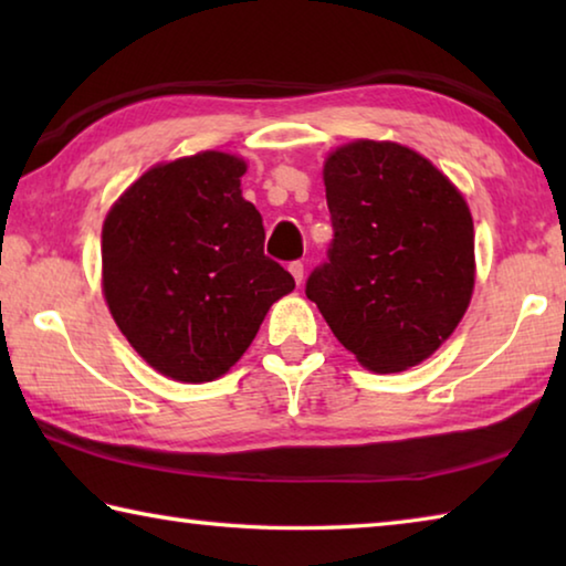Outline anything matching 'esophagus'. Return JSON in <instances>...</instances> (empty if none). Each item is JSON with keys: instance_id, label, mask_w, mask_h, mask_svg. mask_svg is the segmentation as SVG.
<instances>
[{"instance_id": "1", "label": "esophagus", "mask_w": 566, "mask_h": 566, "mask_svg": "<svg viewBox=\"0 0 566 566\" xmlns=\"http://www.w3.org/2000/svg\"><path fill=\"white\" fill-rule=\"evenodd\" d=\"M290 272H292V276H294V282L302 284V280H304V264H302V262H292V264H290Z\"/></svg>"}]
</instances>
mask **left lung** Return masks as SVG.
Masks as SVG:
<instances>
[{"label":"left lung","instance_id":"left-lung-1","mask_svg":"<svg viewBox=\"0 0 566 566\" xmlns=\"http://www.w3.org/2000/svg\"><path fill=\"white\" fill-rule=\"evenodd\" d=\"M334 242L306 296L364 369L417 367L452 337L474 292V222L432 161L354 139L324 159Z\"/></svg>","mask_w":566,"mask_h":566}]
</instances>
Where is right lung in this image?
Instances as JSON below:
<instances>
[{"label":"right lung","mask_w":566,"mask_h":566,"mask_svg":"<svg viewBox=\"0 0 566 566\" xmlns=\"http://www.w3.org/2000/svg\"><path fill=\"white\" fill-rule=\"evenodd\" d=\"M247 161L197 151L159 161L102 224V294L151 369L185 385L227 375L270 306L294 290L264 256L262 214L242 197Z\"/></svg>","instance_id":"1"}]
</instances>
